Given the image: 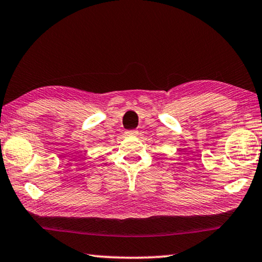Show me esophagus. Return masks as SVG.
<instances>
[{"label":"esophagus","mask_w":262,"mask_h":262,"mask_svg":"<svg viewBox=\"0 0 262 262\" xmlns=\"http://www.w3.org/2000/svg\"><path fill=\"white\" fill-rule=\"evenodd\" d=\"M138 134H139V132L135 130V129L127 130V132H126V135H127V136H136Z\"/></svg>","instance_id":"34e87169"}]
</instances>
